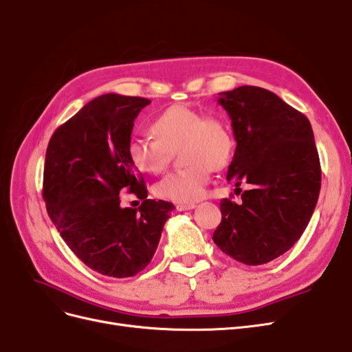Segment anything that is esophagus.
I'll return each mask as SVG.
<instances>
[{"label": "esophagus", "instance_id": "34e87169", "mask_svg": "<svg viewBox=\"0 0 352 352\" xmlns=\"http://www.w3.org/2000/svg\"><path fill=\"white\" fill-rule=\"evenodd\" d=\"M197 207V204H177L176 210L177 211H188V210H194Z\"/></svg>", "mask_w": 352, "mask_h": 352}]
</instances>
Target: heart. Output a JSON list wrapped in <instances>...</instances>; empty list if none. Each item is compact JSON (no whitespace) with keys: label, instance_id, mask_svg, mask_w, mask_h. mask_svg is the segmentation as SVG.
Masks as SVG:
<instances>
[{"label":"heart","instance_id":"heart-1","mask_svg":"<svg viewBox=\"0 0 352 352\" xmlns=\"http://www.w3.org/2000/svg\"><path fill=\"white\" fill-rule=\"evenodd\" d=\"M151 132L154 138H132L127 158L142 173H158L180 148V160L186 166L164 175L154 185L158 198L177 204H192L204 197L211 170L225 168L235 150V140L225 120L188 105H172L158 114Z\"/></svg>","mask_w":352,"mask_h":352}]
</instances>
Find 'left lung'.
<instances>
[{
    "label": "left lung",
    "instance_id": "8db88e82",
    "mask_svg": "<svg viewBox=\"0 0 352 352\" xmlns=\"http://www.w3.org/2000/svg\"><path fill=\"white\" fill-rule=\"evenodd\" d=\"M217 102L228 111L236 141L226 179L250 189L239 204L220 201L221 221L212 241L239 263L265 264L301 238L320 194L322 168L311 124L258 87L220 92Z\"/></svg>",
    "mask_w": 352,
    "mask_h": 352
}]
</instances>
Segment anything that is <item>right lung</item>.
Returning <instances> with one entry per match:
<instances>
[{
    "instance_id": "1",
    "label": "right lung",
    "mask_w": 352,
    "mask_h": 352,
    "mask_svg": "<svg viewBox=\"0 0 352 352\" xmlns=\"http://www.w3.org/2000/svg\"><path fill=\"white\" fill-rule=\"evenodd\" d=\"M151 101L105 94L52 133L44 166L48 214L67 247L89 269L110 278L142 272L158 247L172 202L148 199L141 173L127 158L133 122ZM123 188L143 199L120 206Z\"/></svg>"
}]
</instances>
